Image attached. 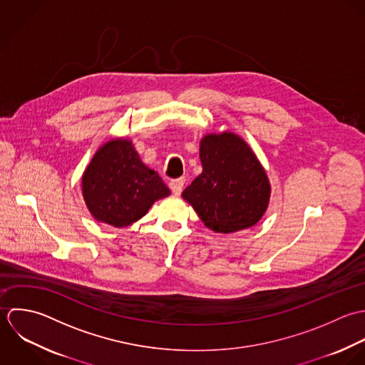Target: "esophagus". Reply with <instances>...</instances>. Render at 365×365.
Returning <instances> with one entry per match:
<instances>
[{
    "instance_id": "34e87169",
    "label": "esophagus",
    "mask_w": 365,
    "mask_h": 365,
    "mask_svg": "<svg viewBox=\"0 0 365 365\" xmlns=\"http://www.w3.org/2000/svg\"><path fill=\"white\" fill-rule=\"evenodd\" d=\"M183 185H185V179L183 178H179V179H175L169 183V187L172 190V193H175L176 196H179L183 190Z\"/></svg>"
}]
</instances>
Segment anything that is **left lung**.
I'll list each match as a JSON object with an SVG mask.
<instances>
[{
	"instance_id": "obj_1",
	"label": "left lung",
	"mask_w": 365,
	"mask_h": 365,
	"mask_svg": "<svg viewBox=\"0 0 365 365\" xmlns=\"http://www.w3.org/2000/svg\"><path fill=\"white\" fill-rule=\"evenodd\" d=\"M199 156L203 170L182 197L216 232L254 227L268 209L271 183L251 146L231 131L209 133L200 140Z\"/></svg>"
}]
</instances>
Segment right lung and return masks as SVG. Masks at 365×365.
<instances>
[{
    "label": "right lung",
    "instance_id": "add662e5",
    "mask_svg": "<svg viewBox=\"0 0 365 365\" xmlns=\"http://www.w3.org/2000/svg\"><path fill=\"white\" fill-rule=\"evenodd\" d=\"M81 193L94 219L121 228L143 219L170 190L141 160L133 141L121 137L96 150L83 172Z\"/></svg>",
    "mask_w": 365,
    "mask_h": 365
}]
</instances>
